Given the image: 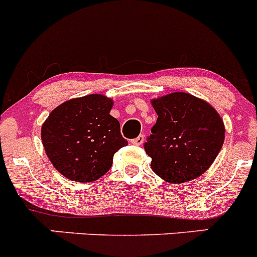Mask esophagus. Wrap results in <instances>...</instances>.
I'll return each mask as SVG.
<instances>
[{"mask_svg":"<svg viewBox=\"0 0 257 257\" xmlns=\"http://www.w3.org/2000/svg\"><path fill=\"white\" fill-rule=\"evenodd\" d=\"M144 140H145L144 135H140V136H138L136 139H133V140H131V144H134V145H143Z\"/></svg>","mask_w":257,"mask_h":257,"instance_id":"obj_1","label":"esophagus"}]
</instances>
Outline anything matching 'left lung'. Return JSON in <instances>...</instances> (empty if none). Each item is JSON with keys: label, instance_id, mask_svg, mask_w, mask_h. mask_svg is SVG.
Listing matches in <instances>:
<instances>
[{"label": "left lung", "instance_id": "left-lung-1", "mask_svg": "<svg viewBox=\"0 0 257 257\" xmlns=\"http://www.w3.org/2000/svg\"><path fill=\"white\" fill-rule=\"evenodd\" d=\"M151 104L158 119L144 148L153 172L174 184L200 177L223 145L224 124L218 112L184 92L153 99Z\"/></svg>", "mask_w": 257, "mask_h": 257}]
</instances>
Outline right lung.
I'll return each instance as SVG.
<instances>
[{
  "label": "right lung",
  "mask_w": 257,
  "mask_h": 257,
  "mask_svg": "<svg viewBox=\"0 0 257 257\" xmlns=\"http://www.w3.org/2000/svg\"><path fill=\"white\" fill-rule=\"evenodd\" d=\"M113 101L102 94L73 98L53 109L41 127V140L54 168L73 182L103 177L113 155L126 146L119 122L109 114Z\"/></svg>",
  "instance_id": "right-lung-1"
}]
</instances>
